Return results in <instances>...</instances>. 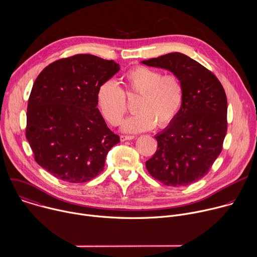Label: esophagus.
Returning <instances> with one entry per match:
<instances>
[{
    "label": "esophagus",
    "instance_id": "1",
    "mask_svg": "<svg viewBox=\"0 0 257 257\" xmlns=\"http://www.w3.org/2000/svg\"><path fill=\"white\" fill-rule=\"evenodd\" d=\"M135 136H131V135H121L120 136V139L121 141H126V140H131V139H134Z\"/></svg>",
    "mask_w": 257,
    "mask_h": 257
}]
</instances>
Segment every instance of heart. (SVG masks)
<instances>
[{"instance_id":"obj_1","label":"heart","mask_w":257,"mask_h":257,"mask_svg":"<svg viewBox=\"0 0 257 257\" xmlns=\"http://www.w3.org/2000/svg\"><path fill=\"white\" fill-rule=\"evenodd\" d=\"M122 90L113 80L102 82L96 91V103L104 120L112 126L120 124L128 111L126 96H138L135 115L123 123V130L138 133L169 126L184 102L185 89L176 74H166L148 66H135L124 76Z\"/></svg>"}]
</instances>
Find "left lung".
Here are the masks:
<instances>
[{"label":"left lung","mask_w":257,"mask_h":257,"mask_svg":"<svg viewBox=\"0 0 257 257\" xmlns=\"http://www.w3.org/2000/svg\"><path fill=\"white\" fill-rule=\"evenodd\" d=\"M179 76L184 102L176 119L156 135L158 149L145 163L166 186H187L203 178L223 150L227 133V95L211 71L181 53L142 61Z\"/></svg>","instance_id":"1"}]
</instances>
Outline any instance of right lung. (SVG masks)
<instances>
[{"instance_id": "right-lung-1", "label": "right lung", "mask_w": 257, "mask_h": 257, "mask_svg": "<svg viewBox=\"0 0 257 257\" xmlns=\"http://www.w3.org/2000/svg\"><path fill=\"white\" fill-rule=\"evenodd\" d=\"M119 70L113 60L79 54L53 62L35 79L25 134L35 162L56 178L90 181L120 142L96 106L98 86Z\"/></svg>"}]
</instances>
